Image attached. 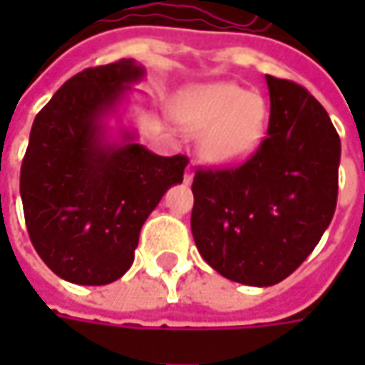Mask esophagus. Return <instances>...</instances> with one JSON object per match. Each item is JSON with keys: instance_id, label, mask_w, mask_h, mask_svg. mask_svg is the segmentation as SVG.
Segmentation results:
<instances>
[{"instance_id": "obj_1", "label": "esophagus", "mask_w": 365, "mask_h": 365, "mask_svg": "<svg viewBox=\"0 0 365 365\" xmlns=\"http://www.w3.org/2000/svg\"><path fill=\"white\" fill-rule=\"evenodd\" d=\"M190 180H192V170H190V168H187V170H185V182L189 185Z\"/></svg>"}]
</instances>
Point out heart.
Wrapping results in <instances>:
<instances>
[{"label": "heart", "mask_w": 365, "mask_h": 365, "mask_svg": "<svg viewBox=\"0 0 365 365\" xmlns=\"http://www.w3.org/2000/svg\"><path fill=\"white\" fill-rule=\"evenodd\" d=\"M180 120L197 140L199 156L209 164H235L247 158L264 135L266 103L233 83H215L189 93Z\"/></svg>", "instance_id": "heart-1"}]
</instances>
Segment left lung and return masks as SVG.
<instances>
[{
  "label": "left lung",
  "instance_id": "left-lung-1",
  "mask_svg": "<svg viewBox=\"0 0 365 365\" xmlns=\"http://www.w3.org/2000/svg\"><path fill=\"white\" fill-rule=\"evenodd\" d=\"M268 133L240 166L199 168L190 232L221 276L272 287L294 272L329 227L341 142L304 87L266 75Z\"/></svg>",
  "mask_w": 365,
  "mask_h": 365
}]
</instances>
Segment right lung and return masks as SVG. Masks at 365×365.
<instances>
[{
  "mask_svg": "<svg viewBox=\"0 0 365 365\" xmlns=\"http://www.w3.org/2000/svg\"><path fill=\"white\" fill-rule=\"evenodd\" d=\"M144 77L132 58L68 78L32 123L21 162L26 227L56 276L101 287L130 270L140 230L164 192L182 182L189 158L158 156L123 132L106 140L103 118Z\"/></svg>",
  "mask_w": 365,
  "mask_h": 365,
  "instance_id": "add662e5",
  "label": "right lung"
}]
</instances>
